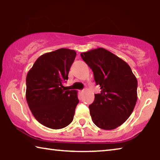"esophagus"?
I'll return each mask as SVG.
<instances>
[{"mask_svg":"<svg viewBox=\"0 0 160 160\" xmlns=\"http://www.w3.org/2000/svg\"><path fill=\"white\" fill-rule=\"evenodd\" d=\"M80 93H82V92H83V90H81V91H80Z\"/></svg>","mask_w":160,"mask_h":160,"instance_id":"obj_1","label":"esophagus"}]
</instances>
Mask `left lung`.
<instances>
[{
	"label": "left lung",
	"instance_id": "8db88e82",
	"mask_svg": "<svg viewBox=\"0 0 160 160\" xmlns=\"http://www.w3.org/2000/svg\"><path fill=\"white\" fill-rule=\"evenodd\" d=\"M80 56L93 71L94 79L101 89L89 106L93 123L102 129H115L134 109L138 99L136 78L128 63L103 48Z\"/></svg>",
	"mask_w": 160,
	"mask_h": 160
}]
</instances>
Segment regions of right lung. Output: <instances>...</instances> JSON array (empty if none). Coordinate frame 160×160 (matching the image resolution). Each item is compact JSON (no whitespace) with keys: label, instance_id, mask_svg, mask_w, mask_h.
<instances>
[{"label":"right lung","instance_id":"obj_1","mask_svg":"<svg viewBox=\"0 0 160 160\" xmlns=\"http://www.w3.org/2000/svg\"><path fill=\"white\" fill-rule=\"evenodd\" d=\"M76 56L74 50L59 48L42 55L26 78V99L34 118L52 129L65 128L73 120L79 103L76 90H66L70 67Z\"/></svg>","mask_w":160,"mask_h":160}]
</instances>
